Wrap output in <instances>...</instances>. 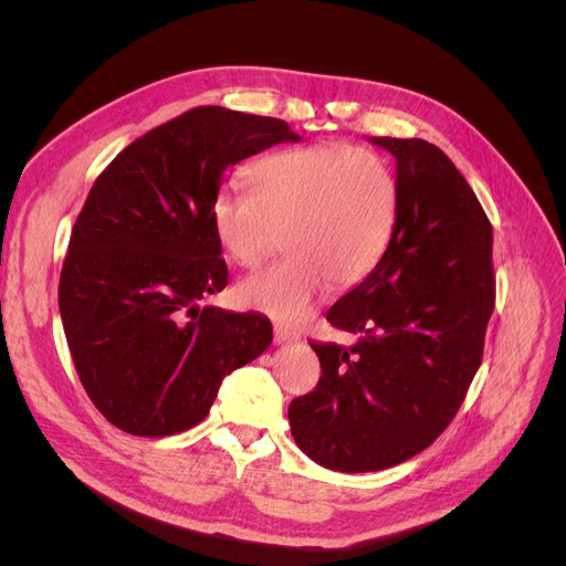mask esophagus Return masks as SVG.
<instances>
[{
	"label": "esophagus",
	"mask_w": 566,
	"mask_h": 566,
	"mask_svg": "<svg viewBox=\"0 0 566 566\" xmlns=\"http://www.w3.org/2000/svg\"><path fill=\"white\" fill-rule=\"evenodd\" d=\"M273 337H276L279 345H290V342H297L300 339V335L295 331L283 328V325H276V328H273Z\"/></svg>",
	"instance_id": "34e87169"
}]
</instances>
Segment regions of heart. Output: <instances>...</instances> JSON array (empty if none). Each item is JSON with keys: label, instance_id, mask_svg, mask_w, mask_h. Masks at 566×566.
Returning a JSON list of instances; mask_svg holds the SVG:
<instances>
[{"label": "heart", "instance_id": "b5f03b06", "mask_svg": "<svg viewBox=\"0 0 566 566\" xmlns=\"http://www.w3.org/2000/svg\"><path fill=\"white\" fill-rule=\"evenodd\" d=\"M399 217L397 177L378 153L342 144L281 150L250 167V191L219 188L210 219L241 266L285 252L238 285V302L285 323L312 312L325 287L345 290L378 266Z\"/></svg>", "mask_w": 566, "mask_h": 566}]
</instances>
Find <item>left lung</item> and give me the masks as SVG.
Segmentation results:
<instances>
[{
	"label": "left lung",
	"mask_w": 566,
	"mask_h": 566,
	"mask_svg": "<svg viewBox=\"0 0 566 566\" xmlns=\"http://www.w3.org/2000/svg\"><path fill=\"white\" fill-rule=\"evenodd\" d=\"M370 142L397 158V227L378 266L325 316L356 342H312L321 380L287 408L297 447L337 472L399 465L447 430L495 304L493 233L465 177L434 144Z\"/></svg>",
	"instance_id": "left-lung-1"
}]
</instances>
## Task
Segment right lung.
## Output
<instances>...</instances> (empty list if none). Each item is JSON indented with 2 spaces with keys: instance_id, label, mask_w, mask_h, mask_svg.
Instances as JSON below:
<instances>
[{
  "instance_id": "obj_1",
  "label": "right lung",
  "mask_w": 566,
  "mask_h": 566,
  "mask_svg": "<svg viewBox=\"0 0 566 566\" xmlns=\"http://www.w3.org/2000/svg\"><path fill=\"white\" fill-rule=\"evenodd\" d=\"M283 142H300L283 119L200 106L129 144L94 181L59 310L84 391L123 432L198 424L221 380L271 345L266 316L200 300L229 281L210 219L221 175Z\"/></svg>"
}]
</instances>
